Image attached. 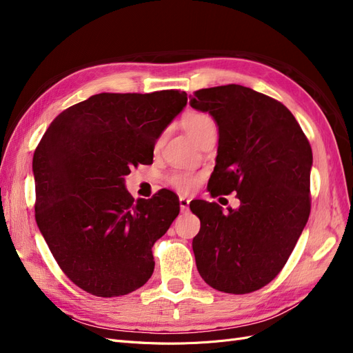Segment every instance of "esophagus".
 Listing matches in <instances>:
<instances>
[{
	"instance_id": "34e87169",
	"label": "esophagus",
	"mask_w": 353,
	"mask_h": 353,
	"mask_svg": "<svg viewBox=\"0 0 353 353\" xmlns=\"http://www.w3.org/2000/svg\"><path fill=\"white\" fill-rule=\"evenodd\" d=\"M190 208V200L187 197H179V209L183 213H187Z\"/></svg>"
}]
</instances>
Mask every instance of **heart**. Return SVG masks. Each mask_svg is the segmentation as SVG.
Here are the masks:
<instances>
[{
    "instance_id": "b5f03b06",
    "label": "heart",
    "mask_w": 353,
    "mask_h": 353,
    "mask_svg": "<svg viewBox=\"0 0 353 353\" xmlns=\"http://www.w3.org/2000/svg\"><path fill=\"white\" fill-rule=\"evenodd\" d=\"M183 125L185 128L187 134L193 138L196 143L205 132L210 130H216L215 121H213L209 114L200 113V112L188 113L183 119ZM169 183L176 190L183 191V193H188V191H191L196 187V179L187 174H174L169 178Z\"/></svg>"
}]
</instances>
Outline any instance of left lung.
I'll list each match as a JSON object with an SVG mask.
<instances>
[{
	"instance_id": "8db88e82",
	"label": "left lung",
	"mask_w": 353,
	"mask_h": 353,
	"mask_svg": "<svg viewBox=\"0 0 353 353\" xmlns=\"http://www.w3.org/2000/svg\"><path fill=\"white\" fill-rule=\"evenodd\" d=\"M191 108L218 126L212 196L236 191L239 209L194 201L200 219L193 252L200 276L215 290L244 294L272 281L306 225L312 150L284 104L243 85L190 95Z\"/></svg>"
}]
</instances>
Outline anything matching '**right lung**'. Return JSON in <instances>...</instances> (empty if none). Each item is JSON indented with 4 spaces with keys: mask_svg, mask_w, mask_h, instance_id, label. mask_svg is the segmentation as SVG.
Masks as SVG:
<instances>
[{
    "mask_svg": "<svg viewBox=\"0 0 353 353\" xmlns=\"http://www.w3.org/2000/svg\"><path fill=\"white\" fill-rule=\"evenodd\" d=\"M187 105L184 91L91 95L51 122L34 154L35 218L42 237L82 290L116 297L144 285L152 248L178 216L160 190L134 199L125 175L153 162L159 137Z\"/></svg>",
    "mask_w": 353,
    "mask_h": 353,
    "instance_id": "obj_1",
    "label": "right lung"
}]
</instances>
